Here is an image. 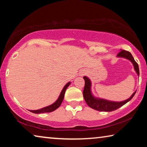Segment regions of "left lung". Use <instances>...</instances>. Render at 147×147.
<instances>
[{
	"mask_svg": "<svg viewBox=\"0 0 147 147\" xmlns=\"http://www.w3.org/2000/svg\"><path fill=\"white\" fill-rule=\"evenodd\" d=\"M118 57H122V58H126L130 60L132 64L134 65V69L136 71L137 74L139 75V69L138 64L137 62L134 60L132 55H131L130 52L124 51V50H121L117 54ZM84 79L85 80V86L83 91V95L84 100L86 102L90 108L94 109H96L97 111H112L116 110L118 108H121V106L124 105L126 103H127L128 101H130L131 98H133L134 94H136V91L131 94L130 98H128L127 100L122 101V102H112L109 101L107 100L102 98H97L94 97L91 91V81L88 77L84 76Z\"/></svg>",
	"mask_w": 147,
	"mask_h": 147,
	"instance_id": "left-lung-1",
	"label": "left lung"
}]
</instances>
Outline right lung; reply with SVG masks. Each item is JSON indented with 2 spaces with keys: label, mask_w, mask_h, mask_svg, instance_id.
<instances>
[{
  "label": "right lung",
  "mask_w": 147,
  "mask_h": 147,
  "mask_svg": "<svg viewBox=\"0 0 147 147\" xmlns=\"http://www.w3.org/2000/svg\"><path fill=\"white\" fill-rule=\"evenodd\" d=\"M70 84L71 82H69L64 86V88L63 89H62L60 94H59L58 100H57L55 102L49 106L45 107L43 108L37 109V110H30V111H31V112L34 113H43L52 112V111L56 110V109L57 108H58L59 106L61 105L62 101H63L64 98V95H65V93L66 89L68 88V86L70 85Z\"/></svg>",
  "instance_id": "add662e5"
}]
</instances>
